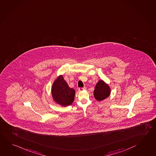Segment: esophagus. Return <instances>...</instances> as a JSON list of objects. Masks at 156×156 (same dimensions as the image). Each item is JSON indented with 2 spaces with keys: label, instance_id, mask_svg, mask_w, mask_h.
<instances>
[{
  "label": "esophagus",
  "instance_id": "esophagus-1",
  "mask_svg": "<svg viewBox=\"0 0 156 156\" xmlns=\"http://www.w3.org/2000/svg\"><path fill=\"white\" fill-rule=\"evenodd\" d=\"M85 89H86V87H80V88H79L78 90L79 91H83V90H84Z\"/></svg>",
  "mask_w": 156,
  "mask_h": 156
}]
</instances>
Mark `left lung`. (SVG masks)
<instances>
[{"label":"left lung","instance_id":"1","mask_svg":"<svg viewBox=\"0 0 156 156\" xmlns=\"http://www.w3.org/2000/svg\"><path fill=\"white\" fill-rule=\"evenodd\" d=\"M111 93V90L107 84L103 81L100 80L97 83L94 91V98L99 101H101L108 97Z\"/></svg>","mask_w":156,"mask_h":156}]
</instances>
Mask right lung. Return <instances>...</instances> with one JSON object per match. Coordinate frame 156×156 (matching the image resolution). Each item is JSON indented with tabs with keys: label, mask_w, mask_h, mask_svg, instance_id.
I'll list each match as a JSON object with an SVG mask.
<instances>
[{
	"label": "right lung",
	"mask_w": 156,
	"mask_h": 156,
	"mask_svg": "<svg viewBox=\"0 0 156 156\" xmlns=\"http://www.w3.org/2000/svg\"><path fill=\"white\" fill-rule=\"evenodd\" d=\"M75 94V90L69 87L62 76L58 77L52 86V96L55 102L62 106L71 105L74 101Z\"/></svg>",
	"instance_id": "obj_1"
}]
</instances>
